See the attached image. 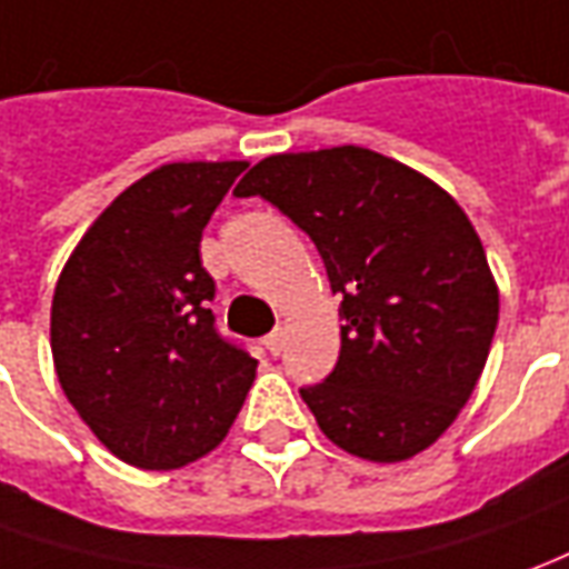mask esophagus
Segmentation results:
<instances>
[{"mask_svg": "<svg viewBox=\"0 0 569 569\" xmlns=\"http://www.w3.org/2000/svg\"><path fill=\"white\" fill-rule=\"evenodd\" d=\"M262 347L272 352V356H278V352H281V347H284V331H281V328H276L272 335L262 337Z\"/></svg>", "mask_w": 569, "mask_h": 569, "instance_id": "esophagus-1", "label": "esophagus"}]
</instances>
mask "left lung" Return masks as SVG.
<instances>
[{"mask_svg":"<svg viewBox=\"0 0 569 569\" xmlns=\"http://www.w3.org/2000/svg\"><path fill=\"white\" fill-rule=\"evenodd\" d=\"M234 194H260L303 229L343 297L335 371L300 387L325 437L368 461L440 440L499 325L487 250L452 194L356 144L272 154Z\"/></svg>","mask_w":569,"mask_h":569,"instance_id":"8db88e82","label":"left lung"}]
</instances>
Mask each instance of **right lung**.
Returning a JSON list of instances; mask_svg holds the SVG:
<instances>
[{
    "label": "right lung",
    "instance_id": "obj_1",
    "mask_svg": "<svg viewBox=\"0 0 569 569\" xmlns=\"http://www.w3.org/2000/svg\"><path fill=\"white\" fill-rule=\"evenodd\" d=\"M244 160L163 163L117 194L52 297L64 397L127 465L172 471L226 440L257 359L217 331L201 234Z\"/></svg>",
    "mask_w": 569,
    "mask_h": 569
}]
</instances>
